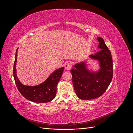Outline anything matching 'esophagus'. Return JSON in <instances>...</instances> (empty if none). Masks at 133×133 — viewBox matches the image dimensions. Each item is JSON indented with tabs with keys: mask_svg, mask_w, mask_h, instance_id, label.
Here are the masks:
<instances>
[{
	"mask_svg": "<svg viewBox=\"0 0 133 133\" xmlns=\"http://www.w3.org/2000/svg\"><path fill=\"white\" fill-rule=\"evenodd\" d=\"M72 66V64L70 62H67L65 64V68L66 70H70Z\"/></svg>",
	"mask_w": 133,
	"mask_h": 133,
	"instance_id": "34e87169",
	"label": "esophagus"
}]
</instances>
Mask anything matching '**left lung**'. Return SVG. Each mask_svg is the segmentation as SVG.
<instances>
[{"instance_id": "obj_1", "label": "left lung", "mask_w": 133, "mask_h": 133, "mask_svg": "<svg viewBox=\"0 0 133 133\" xmlns=\"http://www.w3.org/2000/svg\"><path fill=\"white\" fill-rule=\"evenodd\" d=\"M100 50L89 58L98 60V71H91L87 69L85 62L74 65L70 71L75 93L82 100H91L100 97L107 90L112 78V60L109 49L102 38H97Z\"/></svg>"}]
</instances>
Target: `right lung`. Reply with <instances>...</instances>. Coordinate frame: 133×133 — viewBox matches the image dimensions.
Instances as JSON below:
<instances>
[{
	"mask_svg": "<svg viewBox=\"0 0 133 133\" xmlns=\"http://www.w3.org/2000/svg\"><path fill=\"white\" fill-rule=\"evenodd\" d=\"M16 51L14 63L13 75L16 85L19 91L26 99L35 103H45L51 101L55 97L57 93V86L63 74L64 67L55 70L45 81L35 86L24 85L19 81L17 75L16 64L17 60V52Z\"/></svg>",
	"mask_w": 133,
	"mask_h": 133,
	"instance_id": "1",
	"label": "right lung"
}]
</instances>
